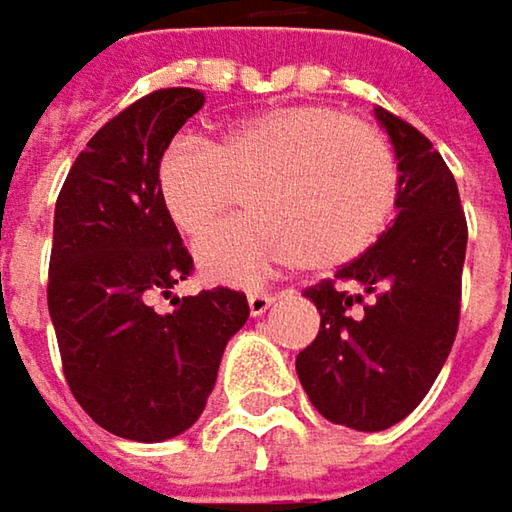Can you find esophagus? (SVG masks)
<instances>
[{"instance_id": "esophagus-1", "label": "esophagus", "mask_w": 512, "mask_h": 512, "mask_svg": "<svg viewBox=\"0 0 512 512\" xmlns=\"http://www.w3.org/2000/svg\"><path fill=\"white\" fill-rule=\"evenodd\" d=\"M272 304H275V296H272V293H263V290L249 293V313H252V316H263Z\"/></svg>"}]
</instances>
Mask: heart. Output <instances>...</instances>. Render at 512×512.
I'll return each mask as SVG.
<instances>
[{
  "instance_id": "heart-1",
  "label": "heart",
  "mask_w": 512,
  "mask_h": 512,
  "mask_svg": "<svg viewBox=\"0 0 512 512\" xmlns=\"http://www.w3.org/2000/svg\"><path fill=\"white\" fill-rule=\"evenodd\" d=\"M244 193L252 214L196 246L216 284H257L302 260L334 269L387 228L398 196L393 149L372 125L322 105H290L231 122L216 143L175 137L158 161L172 225L199 237Z\"/></svg>"
}]
</instances>
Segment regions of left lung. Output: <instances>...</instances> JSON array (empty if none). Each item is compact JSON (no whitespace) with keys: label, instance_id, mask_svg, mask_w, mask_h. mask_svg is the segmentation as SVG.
Returning a JSON list of instances; mask_svg holds the SVG:
<instances>
[{"label":"left lung","instance_id":"left-lung-1","mask_svg":"<svg viewBox=\"0 0 512 512\" xmlns=\"http://www.w3.org/2000/svg\"><path fill=\"white\" fill-rule=\"evenodd\" d=\"M398 163L393 225L334 281L307 290L319 334L296 372L313 407L334 425L387 431L437 381L460 319L466 216L434 143L375 108Z\"/></svg>","mask_w":512,"mask_h":512}]
</instances>
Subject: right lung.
<instances>
[{
    "mask_svg": "<svg viewBox=\"0 0 512 512\" xmlns=\"http://www.w3.org/2000/svg\"><path fill=\"white\" fill-rule=\"evenodd\" d=\"M205 105L193 87L143 96L75 158L55 205L49 316L75 401L122 440L184 434L213 393L228 340L246 325L243 293L175 296L193 257L163 210L158 161ZM161 292L173 310L158 314Z\"/></svg>",
    "mask_w": 512,
    "mask_h": 512,
    "instance_id": "1",
    "label": "right lung"
}]
</instances>
